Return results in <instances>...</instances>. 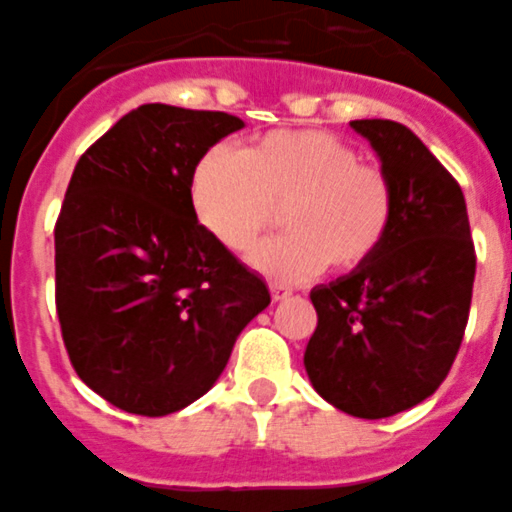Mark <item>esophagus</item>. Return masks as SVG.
Returning a JSON list of instances; mask_svg holds the SVG:
<instances>
[{"mask_svg":"<svg viewBox=\"0 0 512 512\" xmlns=\"http://www.w3.org/2000/svg\"><path fill=\"white\" fill-rule=\"evenodd\" d=\"M290 296H293V293H290V288H285V285H280V283H270V298H273L275 303L288 301Z\"/></svg>","mask_w":512,"mask_h":512,"instance_id":"obj_1","label":"esophagus"}]
</instances>
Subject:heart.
<instances>
[{"instance_id": "heart-1", "label": "heart", "mask_w": 512, "mask_h": 512, "mask_svg": "<svg viewBox=\"0 0 512 512\" xmlns=\"http://www.w3.org/2000/svg\"><path fill=\"white\" fill-rule=\"evenodd\" d=\"M193 214L229 252H247L285 204L288 234L252 250L250 265L283 283L311 278L329 262L365 265L395 219L390 176L362 163L357 147L329 130H273L242 150L209 147L188 181Z\"/></svg>"}]
</instances>
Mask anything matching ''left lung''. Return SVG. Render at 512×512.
I'll return each instance as SVG.
<instances>
[{"label": "left lung", "instance_id": "8db88e82", "mask_svg": "<svg viewBox=\"0 0 512 512\" xmlns=\"http://www.w3.org/2000/svg\"><path fill=\"white\" fill-rule=\"evenodd\" d=\"M395 188L380 250L352 273L316 285L319 326L303 365L313 390L357 418H388L434 395L462 344L474 255L459 183L408 127L354 119Z\"/></svg>", "mask_w": 512, "mask_h": 512}]
</instances>
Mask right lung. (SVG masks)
Returning <instances> with one entry per match:
<instances>
[{
  "label": "right lung",
  "instance_id": "1",
  "mask_svg": "<svg viewBox=\"0 0 512 512\" xmlns=\"http://www.w3.org/2000/svg\"><path fill=\"white\" fill-rule=\"evenodd\" d=\"M245 122L142 104L78 158L55 222V308L76 375L135 416L211 390L267 285L193 214L196 160Z\"/></svg>",
  "mask_w": 512,
  "mask_h": 512
}]
</instances>
